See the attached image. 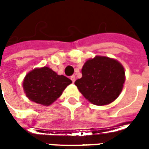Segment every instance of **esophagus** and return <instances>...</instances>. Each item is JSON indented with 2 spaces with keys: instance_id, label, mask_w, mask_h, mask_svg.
I'll return each instance as SVG.
<instances>
[{
  "instance_id": "esophagus-1",
  "label": "esophagus",
  "mask_w": 149,
  "mask_h": 149,
  "mask_svg": "<svg viewBox=\"0 0 149 149\" xmlns=\"http://www.w3.org/2000/svg\"><path fill=\"white\" fill-rule=\"evenodd\" d=\"M70 79H71V81H72L73 83H74V81H75V76H74V75L70 76Z\"/></svg>"
}]
</instances>
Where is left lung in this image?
Here are the masks:
<instances>
[{
	"label": "left lung",
	"mask_w": 149,
	"mask_h": 149,
	"mask_svg": "<svg viewBox=\"0 0 149 149\" xmlns=\"http://www.w3.org/2000/svg\"><path fill=\"white\" fill-rule=\"evenodd\" d=\"M82 74L74 84L86 100L98 106L116 100L125 81V71L121 63L104 56L87 60L82 68Z\"/></svg>",
	"instance_id": "left-lung-1"
}]
</instances>
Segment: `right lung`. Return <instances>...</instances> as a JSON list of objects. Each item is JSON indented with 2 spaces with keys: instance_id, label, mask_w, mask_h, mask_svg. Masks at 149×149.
Listing matches in <instances>:
<instances>
[{
  "instance_id": "right-lung-1",
  "label": "right lung",
  "mask_w": 149,
  "mask_h": 149,
  "mask_svg": "<svg viewBox=\"0 0 149 149\" xmlns=\"http://www.w3.org/2000/svg\"><path fill=\"white\" fill-rule=\"evenodd\" d=\"M72 81L64 75L44 66L29 72L23 81V89L29 100L38 104L49 106L61 96Z\"/></svg>"
}]
</instances>
